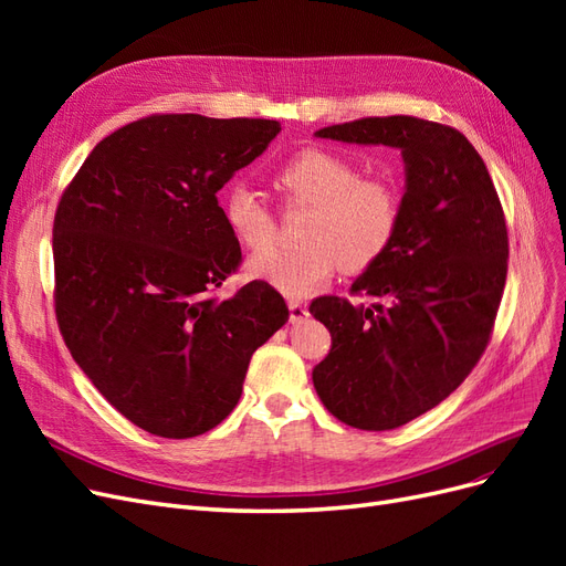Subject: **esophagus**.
<instances>
[{"label": "esophagus", "instance_id": "obj_1", "mask_svg": "<svg viewBox=\"0 0 566 566\" xmlns=\"http://www.w3.org/2000/svg\"><path fill=\"white\" fill-rule=\"evenodd\" d=\"M287 310H290V323H300L304 321L306 316H310V312H306V306L297 300H290L287 302Z\"/></svg>", "mask_w": 566, "mask_h": 566}]
</instances>
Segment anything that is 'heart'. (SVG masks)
Returning a JSON list of instances; mask_svg holds the SVG:
<instances>
[{
	"label": "heart",
	"instance_id": "1",
	"mask_svg": "<svg viewBox=\"0 0 566 566\" xmlns=\"http://www.w3.org/2000/svg\"><path fill=\"white\" fill-rule=\"evenodd\" d=\"M287 210H310L297 252L269 254L276 245V219L250 188L233 186L221 198V214L233 238L254 254L250 276L285 297H306L337 269L361 273L389 250L399 229L401 200L382 179L361 177L358 167L328 148L295 153L271 179Z\"/></svg>",
	"mask_w": 566,
	"mask_h": 566
}]
</instances>
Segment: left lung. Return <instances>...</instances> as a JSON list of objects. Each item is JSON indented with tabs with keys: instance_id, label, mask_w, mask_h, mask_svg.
I'll list each match as a JSON object with an SVG mask.
<instances>
[{
	"instance_id": "1",
	"label": "left lung",
	"mask_w": 566,
	"mask_h": 566,
	"mask_svg": "<svg viewBox=\"0 0 566 566\" xmlns=\"http://www.w3.org/2000/svg\"><path fill=\"white\" fill-rule=\"evenodd\" d=\"M321 139L401 150L399 229L352 293L310 312L333 347L314 368L318 399L356 430L401 427L441 403L484 354L507 276V229L484 160L458 129L410 115L364 117Z\"/></svg>"
}]
</instances>
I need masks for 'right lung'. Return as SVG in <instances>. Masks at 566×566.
<instances>
[{
    "instance_id": "right-lung-1",
    "label": "right lung",
    "mask_w": 566,
    "mask_h": 566,
    "mask_svg": "<svg viewBox=\"0 0 566 566\" xmlns=\"http://www.w3.org/2000/svg\"><path fill=\"white\" fill-rule=\"evenodd\" d=\"M279 132L276 119L150 115L96 144L61 196V335L106 401L150 434L217 427L254 349L287 321L264 281L212 297L241 262L217 191Z\"/></svg>"
}]
</instances>
